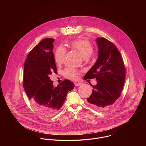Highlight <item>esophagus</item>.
I'll return each instance as SVG.
<instances>
[{"label":"esophagus","mask_w":146,"mask_h":146,"mask_svg":"<svg viewBox=\"0 0 146 146\" xmlns=\"http://www.w3.org/2000/svg\"><path fill=\"white\" fill-rule=\"evenodd\" d=\"M82 85V84L81 83H75V86H80V85Z\"/></svg>","instance_id":"esophagus-1"}]
</instances>
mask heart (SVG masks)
Returning <instances> with one entry per match:
<instances>
[{"instance_id": "heart-1", "label": "heart", "mask_w": 146, "mask_h": 146, "mask_svg": "<svg viewBox=\"0 0 146 146\" xmlns=\"http://www.w3.org/2000/svg\"><path fill=\"white\" fill-rule=\"evenodd\" d=\"M71 46L78 50L83 56L84 58L90 57L94 51V48L92 44L89 40L84 39L75 40L71 42ZM66 55V49L62 46H58L55 52V60L58 63L63 62ZM64 76L72 80H76L79 77V73L76 70L67 67L63 71Z\"/></svg>"}]
</instances>
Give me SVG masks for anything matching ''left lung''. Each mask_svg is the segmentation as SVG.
<instances>
[{
	"instance_id": "1",
	"label": "left lung",
	"mask_w": 146,
	"mask_h": 146,
	"mask_svg": "<svg viewBox=\"0 0 146 146\" xmlns=\"http://www.w3.org/2000/svg\"><path fill=\"white\" fill-rule=\"evenodd\" d=\"M98 56L96 62L85 75L84 80L96 78L97 83L87 101L98 111L111 107L120 96L125 80V67L117 46L104 38L96 39Z\"/></svg>"
}]
</instances>
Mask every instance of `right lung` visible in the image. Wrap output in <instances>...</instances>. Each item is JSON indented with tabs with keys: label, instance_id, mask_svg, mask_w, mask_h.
<instances>
[{
	"label": "right lung",
	"instance_id": "obj_1",
	"mask_svg": "<svg viewBox=\"0 0 146 146\" xmlns=\"http://www.w3.org/2000/svg\"><path fill=\"white\" fill-rule=\"evenodd\" d=\"M53 38L42 39L29 52L24 64L23 88L31 104L45 116H52L62 107L73 83L65 79L54 88L49 74L57 73Z\"/></svg>",
	"mask_w": 146,
	"mask_h": 146
}]
</instances>
